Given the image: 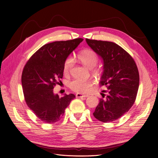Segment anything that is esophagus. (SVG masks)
I'll use <instances>...</instances> for the list:
<instances>
[{
  "label": "esophagus",
  "mask_w": 158,
  "mask_h": 158,
  "mask_svg": "<svg viewBox=\"0 0 158 158\" xmlns=\"http://www.w3.org/2000/svg\"><path fill=\"white\" fill-rule=\"evenodd\" d=\"M88 96V95H83L81 94H76L77 98H86V97Z\"/></svg>",
  "instance_id": "1"
}]
</instances>
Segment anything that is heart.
Returning <instances> with one entry per match:
<instances>
[{"label":"heart","instance_id":"1","mask_svg":"<svg viewBox=\"0 0 158 158\" xmlns=\"http://www.w3.org/2000/svg\"><path fill=\"white\" fill-rule=\"evenodd\" d=\"M77 58L81 62L83 65H85L88 69H93L96 64L98 62V56L96 53L93 51L92 49H85L81 50L78 55ZM73 66V60L70 58H66L64 63L63 65V72L65 75H67ZM95 72L97 73V70H95ZM92 83L89 80H83V79H75L70 83L69 87L73 91L77 92L84 94L87 93L90 88L92 87Z\"/></svg>","mask_w":158,"mask_h":158}]
</instances>
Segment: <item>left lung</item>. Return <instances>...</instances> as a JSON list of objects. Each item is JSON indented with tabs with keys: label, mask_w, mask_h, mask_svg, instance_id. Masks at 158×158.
<instances>
[{
	"label": "left lung",
	"mask_w": 158,
	"mask_h": 158,
	"mask_svg": "<svg viewBox=\"0 0 158 158\" xmlns=\"http://www.w3.org/2000/svg\"><path fill=\"white\" fill-rule=\"evenodd\" d=\"M88 45L103 60L100 85L106 87L93 115L102 122H111L128 111L135 103L139 86L138 68L128 53L115 43L86 39Z\"/></svg>",
	"instance_id": "8db88e82"
}]
</instances>
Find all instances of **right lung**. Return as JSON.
Returning a JSON list of instances; mask_svg holds the SVG:
<instances>
[{"mask_svg":"<svg viewBox=\"0 0 158 158\" xmlns=\"http://www.w3.org/2000/svg\"><path fill=\"white\" fill-rule=\"evenodd\" d=\"M83 41L78 38L45 44L31 57L23 68L22 84L26 105L44 123L59 121L75 98L73 94L60 98L53 89L62 78L67 57Z\"/></svg>","mask_w":158,"mask_h":158,"instance_id":"obj_1","label":"right lung"}]
</instances>
